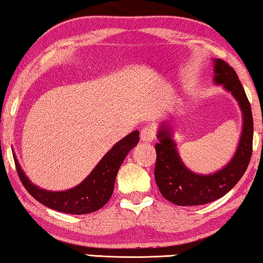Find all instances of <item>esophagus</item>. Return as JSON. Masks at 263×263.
Returning a JSON list of instances; mask_svg holds the SVG:
<instances>
[{"mask_svg": "<svg viewBox=\"0 0 263 263\" xmlns=\"http://www.w3.org/2000/svg\"><path fill=\"white\" fill-rule=\"evenodd\" d=\"M156 138V130H155L154 125H146L143 127L142 132H140V140L145 143H151Z\"/></svg>", "mask_w": 263, "mask_h": 263, "instance_id": "obj_1", "label": "esophagus"}]
</instances>
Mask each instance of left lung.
I'll return each mask as SVG.
<instances>
[{"label": "left lung", "instance_id": "8db88e82", "mask_svg": "<svg viewBox=\"0 0 263 263\" xmlns=\"http://www.w3.org/2000/svg\"><path fill=\"white\" fill-rule=\"evenodd\" d=\"M213 83L230 93L242 113V131L235 154L224 167L210 174H199L183 163L174 140L172 121H162L157 128L155 180L161 194L179 206L209 204L224 197L246 173L253 149V114L242 83L235 70L221 59H212Z\"/></svg>", "mask_w": 263, "mask_h": 263}]
</instances>
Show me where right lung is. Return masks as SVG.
<instances>
[{"instance_id":"obj_1","label":"right lung","mask_w":263,"mask_h":263,"mask_svg":"<svg viewBox=\"0 0 263 263\" xmlns=\"http://www.w3.org/2000/svg\"><path fill=\"white\" fill-rule=\"evenodd\" d=\"M138 142L139 131L137 130L124 137L107 151L82 182L66 191H47L36 186L21 168L15 153L13 156L22 184L36 201L63 213L87 214L95 212L108 202L113 194L118 170Z\"/></svg>"}]
</instances>
